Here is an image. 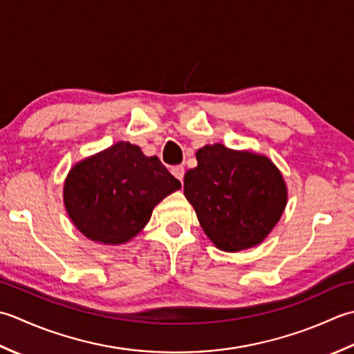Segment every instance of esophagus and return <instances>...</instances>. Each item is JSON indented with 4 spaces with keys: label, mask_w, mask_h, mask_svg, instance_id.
I'll return each instance as SVG.
<instances>
[{
    "label": "esophagus",
    "mask_w": 354,
    "mask_h": 354,
    "mask_svg": "<svg viewBox=\"0 0 354 354\" xmlns=\"http://www.w3.org/2000/svg\"><path fill=\"white\" fill-rule=\"evenodd\" d=\"M172 176H174L177 180H180V182L183 183V177H185V168L183 167H174L171 169Z\"/></svg>",
    "instance_id": "obj_1"
}]
</instances>
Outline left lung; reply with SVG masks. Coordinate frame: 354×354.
Listing matches in <instances>:
<instances>
[{"label":"left lung","instance_id":"8db88e82","mask_svg":"<svg viewBox=\"0 0 354 354\" xmlns=\"http://www.w3.org/2000/svg\"><path fill=\"white\" fill-rule=\"evenodd\" d=\"M197 167L185 174V197L201 229L223 252L261 244L287 205V185L268 156L223 143L197 151Z\"/></svg>","mask_w":354,"mask_h":354}]
</instances>
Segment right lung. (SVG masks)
<instances>
[{
    "label": "right lung",
    "instance_id": "right-lung-1",
    "mask_svg": "<svg viewBox=\"0 0 354 354\" xmlns=\"http://www.w3.org/2000/svg\"><path fill=\"white\" fill-rule=\"evenodd\" d=\"M180 187L156 156L148 157L137 145L120 140L70 168L64 205L84 236L119 246L133 240L154 207Z\"/></svg>",
    "mask_w": 354,
    "mask_h": 354
}]
</instances>
